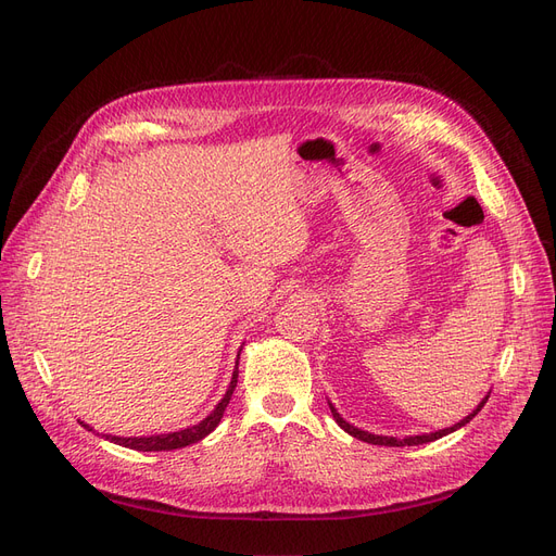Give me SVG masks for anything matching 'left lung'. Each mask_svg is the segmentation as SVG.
<instances>
[{
  "instance_id": "8db88e82",
  "label": "left lung",
  "mask_w": 556,
  "mask_h": 556,
  "mask_svg": "<svg viewBox=\"0 0 556 556\" xmlns=\"http://www.w3.org/2000/svg\"><path fill=\"white\" fill-rule=\"evenodd\" d=\"M488 396H490V392L485 394V399L471 409V413L465 417V419H460L458 424H454V426H448V428H442V430H435V433H421V435H407V438H389V435H374V433H368V430H362V428H355L353 424H348L339 413H337V407L330 403V409H332V417H334V421L345 430L348 435H353V438H357V440H362V442H368V444H378V446H417V444H426V442H435V440H440V438H444V435H448V433H454V430H458V428H463L465 424H469L471 419H475L479 413H481V407L488 403Z\"/></svg>"
}]
</instances>
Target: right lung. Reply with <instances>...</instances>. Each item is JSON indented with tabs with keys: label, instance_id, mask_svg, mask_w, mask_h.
I'll list each match as a JSON object with an SVG mask.
<instances>
[{
	"label": "right lung",
	"instance_id": "obj_1",
	"mask_svg": "<svg viewBox=\"0 0 556 556\" xmlns=\"http://www.w3.org/2000/svg\"><path fill=\"white\" fill-rule=\"evenodd\" d=\"M240 351H242V348H240ZM240 351H238V359H240ZM236 384H238V362H236V368H233L229 389H226V394L222 396V401L215 405V409H213L208 417H205L199 424H194V426H190V428L176 430V433H160V435H143V438H118V435H102V438L118 444V446H128V448H135V451H174V448L190 446V444L203 440L205 435H211L213 430L217 428V424L224 417L226 405H229V401H231V394H233ZM79 424L85 426V428H89V430H93L85 421H79Z\"/></svg>",
	"mask_w": 556,
	"mask_h": 556
}]
</instances>
